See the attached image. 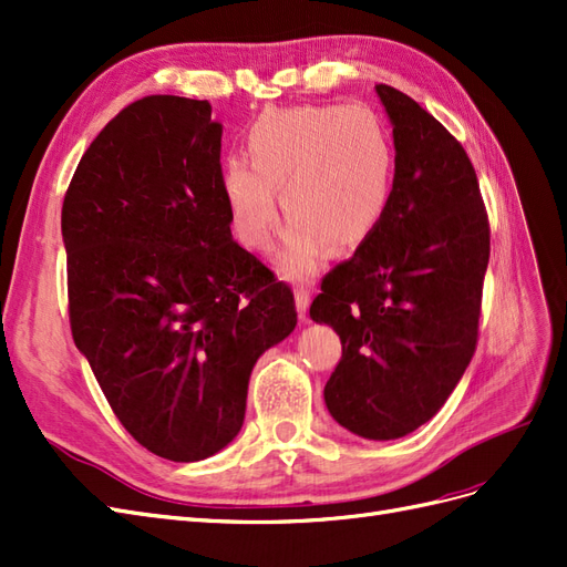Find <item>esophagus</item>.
Here are the masks:
<instances>
[{
	"label": "esophagus",
	"mask_w": 567,
	"mask_h": 567,
	"mask_svg": "<svg viewBox=\"0 0 567 567\" xmlns=\"http://www.w3.org/2000/svg\"><path fill=\"white\" fill-rule=\"evenodd\" d=\"M310 300H312V296H310V288L298 286V288H296V307H298V315H300V319H305V317H307V310H310Z\"/></svg>",
	"instance_id": "esophagus-1"
}]
</instances>
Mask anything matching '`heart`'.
I'll return each instance as SVG.
<instances>
[{
    "mask_svg": "<svg viewBox=\"0 0 567 567\" xmlns=\"http://www.w3.org/2000/svg\"><path fill=\"white\" fill-rule=\"evenodd\" d=\"M390 134L364 104L288 106L262 113L246 132V158H227L219 188L236 241L262 252L288 225L279 265L310 277L329 246L348 252L381 225L392 194Z\"/></svg>",
    "mask_w": 567,
    "mask_h": 567,
    "instance_id": "obj_1",
    "label": "heart"
}]
</instances>
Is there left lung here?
I'll return each instance as SVG.
<instances>
[{"label":"left lung","instance_id":"8db88e82","mask_svg":"<svg viewBox=\"0 0 567 567\" xmlns=\"http://www.w3.org/2000/svg\"><path fill=\"white\" fill-rule=\"evenodd\" d=\"M394 140L381 225L321 279L310 317L342 357L326 381L331 416L367 440L431 421L471 364L489 262V219L468 153L390 84H375Z\"/></svg>","mask_w":567,"mask_h":567}]
</instances>
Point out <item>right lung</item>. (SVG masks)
<instances>
[{
    "label": "right lung",
    "mask_w": 567,
    "mask_h": 567,
    "mask_svg": "<svg viewBox=\"0 0 567 567\" xmlns=\"http://www.w3.org/2000/svg\"><path fill=\"white\" fill-rule=\"evenodd\" d=\"M210 113L134 101L84 151L61 210L75 346L125 431L184 463L238 435L257 357L298 323L290 286L231 238Z\"/></svg>",
    "instance_id": "obj_1"
}]
</instances>
